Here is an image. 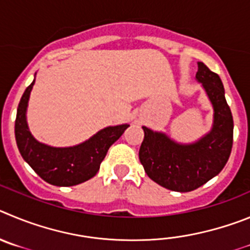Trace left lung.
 Returning <instances> with one entry per match:
<instances>
[{"label": "left lung", "instance_id": "1", "mask_svg": "<svg viewBox=\"0 0 250 250\" xmlns=\"http://www.w3.org/2000/svg\"><path fill=\"white\" fill-rule=\"evenodd\" d=\"M195 80L202 83L213 107L212 129L193 143H179L163 132L143 125L139 161L147 175L174 192H190L224 168L233 146V117L219 76L198 62Z\"/></svg>", "mask_w": 250, "mask_h": 250}]
</instances>
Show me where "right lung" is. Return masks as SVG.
Returning a JSON list of instances; mask_svg holds the SVG:
<instances>
[{"label": "right lung", "instance_id": "add662e5", "mask_svg": "<svg viewBox=\"0 0 250 250\" xmlns=\"http://www.w3.org/2000/svg\"><path fill=\"white\" fill-rule=\"evenodd\" d=\"M35 80L20 101L15 122V136L22 158L47 183L58 187L77 186L97 174L109 147L129 125H109L89 139L72 147H52L38 142L27 125V107Z\"/></svg>", "mask_w": 250, "mask_h": 250}]
</instances>
